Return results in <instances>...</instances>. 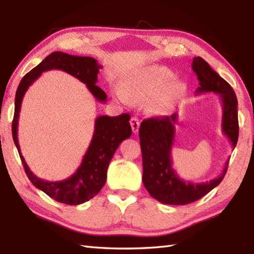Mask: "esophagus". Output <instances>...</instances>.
Instances as JSON below:
<instances>
[{
	"label": "esophagus",
	"instance_id": "34e87169",
	"mask_svg": "<svg viewBox=\"0 0 254 254\" xmlns=\"http://www.w3.org/2000/svg\"><path fill=\"white\" fill-rule=\"evenodd\" d=\"M130 123H131L133 133L136 134V133L138 132V128H139V121H138V119H137L136 117H133V118L131 119Z\"/></svg>",
	"mask_w": 254,
	"mask_h": 254
}]
</instances>
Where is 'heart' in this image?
Masks as SVG:
<instances>
[{
    "label": "heart",
    "mask_w": 254,
    "mask_h": 254,
    "mask_svg": "<svg viewBox=\"0 0 254 254\" xmlns=\"http://www.w3.org/2000/svg\"><path fill=\"white\" fill-rule=\"evenodd\" d=\"M174 77L175 73L166 66H144L127 75L121 80L120 88L115 90V96L126 105L150 101L152 109L161 113L186 93V85Z\"/></svg>",
    "instance_id": "heart-1"
}]
</instances>
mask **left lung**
<instances>
[{"label":"left lung","mask_w":254,"mask_h":254,"mask_svg":"<svg viewBox=\"0 0 254 254\" xmlns=\"http://www.w3.org/2000/svg\"><path fill=\"white\" fill-rule=\"evenodd\" d=\"M192 69L197 76L199 87L196 95L218 94L223 106L222 130L236 147L239 135L238 101L231 86L222 78L202 58H194ZM178 115L150 118L139 127V141L143 157V183L150 196L163 204L185 205L201 198L217 187L227 172L228 161L223 172L213 180L201 183L185 181L177 175L171 160Z\"/></svg>","instance_id":"8db88e82"}]
</instances>
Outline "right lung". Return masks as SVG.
Segmentation results:
<instances>
[{
	"label": "right lung",
	"mask_w": 254,
	"mask_h": 254,
	"mask_svg": "<svg viewBox=\"0 0 254 254\" xmlns=\"http://www.w3.org/2000/svg\"><path fill=\"white\" fill-rule=\"evenodd\" d=\"M100 68H102V65L98 64L94 58L76 57L56 51L48 56L29 73H27L20 80L18 88L16 90L12 133L26 175L37 189L44 191L47 195L60 203L68 205L83 204L99 193L106 183L108 166L117 148L122 141L132 135V128L128 122L131 117L127 113H123L118 117H97L93 138L77 170L65 180L50 182L40 179L32 174L20 153L17 127L21 101L27 89L40 76L42 72L50 69H62L87 86L88 90L97 100L106 102V93L96 85Z\"/></svg>",
	"instance_id": "right-lung-1"
}]
</instances>
